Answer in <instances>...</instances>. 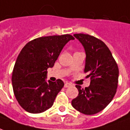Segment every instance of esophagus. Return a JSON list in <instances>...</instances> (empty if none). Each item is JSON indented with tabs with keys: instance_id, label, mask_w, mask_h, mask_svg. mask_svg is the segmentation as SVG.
Listing matches in <instances>:
<instances>
[{
	"instance_id": "1",
	"label": "esophagus",
	"mask_w": 130,
	"mask_h": 130,
	"mask_svg": "<svg viewBox=\"0 0 130 130\" xmlns=\"http://www.w3.org/2000/svg\"><path fill=\"white\" fill-rule=\"evenodd\" d=\"M71 83H69V82H66V83L64 84V87H65V88H68V87H71Z\"/></svg>"
}]
</instances>
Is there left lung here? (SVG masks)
Returning <instances> with one entry per match:
<instances>
[{"instance_id":"1","label":"left lung","mask_w":130,"mask_h":130,"mask_svg":"<svg viewBox=\"0 0 130 130\" xmlns=\"http://www.w3.org/2000/svg\"><path fill=\"white\" fill-rule=\"evenodd\" d=\"M86 53L84 72L91 82L88 87H75L79 93L72 100V106L86 115L103 110L114 97L118 82V67L109 49L99 39L85 34H75Z\"/></svg>"}]
</instances>
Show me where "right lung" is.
<instances>
[{"label":"right lung","instance_id":"1","mask_svg":"<svg viewBox=\"0 0 130 130\" xmlns=\"http://www.w3.org/2000/svg\"><path fill=\"white\" fill-rule=\"evenodd\" d=\"M73 39L71 35L39 37L20 52L12 72V87L16 99L26 111L39 113L53 106L64 84L59 79L46 82L47 69L54 66L64 45Z\"/></svg>","mask_w":130,"mask_h":130}]
</instances>
